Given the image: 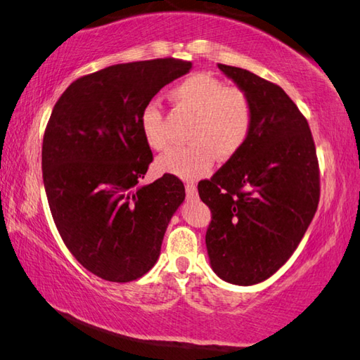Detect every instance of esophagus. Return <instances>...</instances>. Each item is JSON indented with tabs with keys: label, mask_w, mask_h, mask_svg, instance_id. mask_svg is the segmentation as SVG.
I'll list each match as a JSON object with an SVG mask.
<instances>
[{
	"label": "esophagus",
	"mask_w": 360,
	"mask_h": 360,
	"mask_svg": "<svg viewBox=\"0 0 360 360\" xmlns=\"http://www.w3.org/2000/svg\"><path fill=\"white\" fill-rule=\"evenodd\" d=\"M186 196L188 199H196L198 198V188L193 184H186Z\"/></svg>",
	"instance_id": "esophagus-1"
}]
</instances>
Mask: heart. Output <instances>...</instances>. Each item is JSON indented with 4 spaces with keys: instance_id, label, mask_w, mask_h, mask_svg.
<instances>
[{
    "instance_id": "1",
    "label": "heart",
    "mask_w": 360,
    "mask_h": 360,
    "mask_svg": "<svg viewBox=\"0 0 360 360\" xmlns=\"http://www.w3.org/2000/svg\"><path fill=\"white\" fill-rule=\"evenodd\" d=\"M170 99L194 113L188 132L191 143L158 158L160 172L199 179L210 172L217 158L229 161L247 145L253 129V104L240 88H228L213 75L198 72L179 82L170 90ZM141 129L150 148L160 151L169 145L162 110L156 103L142 109Z\"/></svg>"
}]
</instances>
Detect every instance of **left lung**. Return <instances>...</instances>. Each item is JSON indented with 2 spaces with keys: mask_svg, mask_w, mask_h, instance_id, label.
<instances>
[{
  "mask_svg": "<svg viewBox=\"0 0 360 360\" xmlns=\"http://www.w3.org/2000/svg\"><path fill=\"white\" fill-rule=\"evenodd\" d=\"M218 68L250 96L253 129L240 153L198 186L212 210L205 245L219 278L251 286L285 266L316 213V150L305 117L281 86L247 69Z\"/></svg>",
  "mask_w": 360,
  "mask_h": 360,
  "instance_id": "left-lung-1",
  "label": "left lung"
}]
</instances>
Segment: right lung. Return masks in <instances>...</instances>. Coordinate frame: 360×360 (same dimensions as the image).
Here are the masks:
<instances>
[{
    "label": "right lung",
    "instance_id": "add662e5",
    "mask_svg": "<svg viewBox=\"0 0 360 360\" xmlns=\"http://www.w3.org/2000/svg\"><path fill=\"white\" fill-rule=\"evenodd\" d=\"M175 58L113 65L66 88L42 142V179L63 242L99 278L126 283L155 266L185 200L174 175L141 180L153 160L141 113L164 85L191 71Z\"/></svg>",
    "mask_w": 360,
    "mask_h": 360
}]
</instances>
